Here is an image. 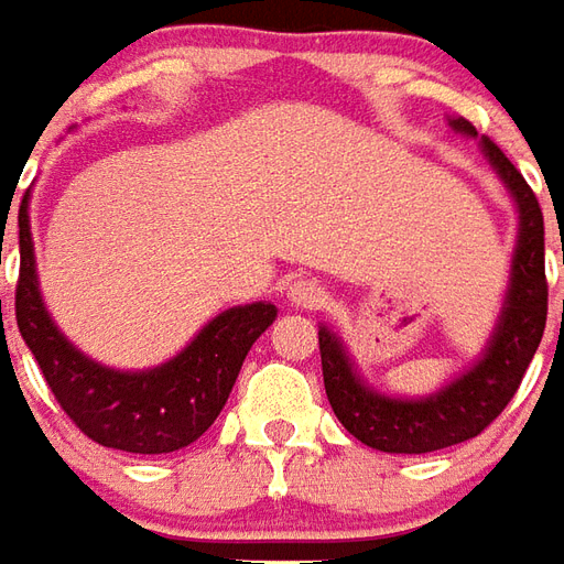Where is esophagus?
<instances>
[{
	"instance_id": "1",
	"label": "esophagus",
	"mask_w": 564,
	"mask_h": 564,
	"mask_svg": "<svg viewBox=\"0 0 564 564\" xmlns=\"http://www.w3.org/2000/svg\"><path fill=\"white\" fill-rule=\"evenodd\" d=\"M286 299L299 307H317L319 299H323V286L314 278H295L286 286Z\"/></svg>"
}]
</instances>
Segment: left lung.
Segmentation results:
<instances>
[{"instance_id": "8db88e82", "label": "left lung", "mask_w": 564, "mask_h": 564, "mask_svg": "<svg viewBox=\"0 0 564 564\" xmlns=\"http://www.w3.org/2000/svg\"><path fill=\"white\" fill-rule=\"evenodd\" d=\"M449 127L477 139L468 120H449ZM486 162L496 169L501 184L517 202L520 232L510 262V283L496 332L484 356L465 375L449 380L425 399H392L371 390L354 371L341 338L319 326L323 383L335 416L362 444L383 453H432L480 435L492 423L532 362L546 326V274H544V214L532 186L517 165L501 153L496 141L480 139ZM564 262V257H562Z\"/></svg>"}]
</instances>
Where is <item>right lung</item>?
Returning <instances> with one entry per match:
<instances>
[{
	"label": "right lung",
	"mask_w": 564,
	"mask_h": 564,
	"mask_svg": "<svg viewBox=\"0 0 564 564\" xmlns=\"http://www.w3.org/2000/svg\"><path fill=\"white\" fill-rule=\"evenodd\" d=\"M18 226V329L68 420L90 441L123 453H174L205 435L232 392L247 350L274 323L278 307L271 302L229 307L174 359L148 371L105 368L80 354L44 307L26 196L20 202Z\"/></svg>",
	"instance_id": "obj_1"
}]
</instances>
